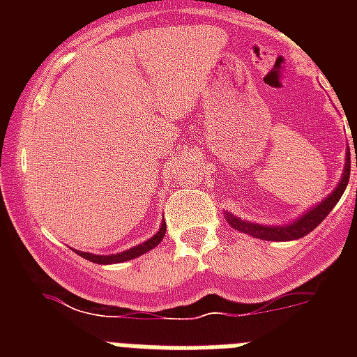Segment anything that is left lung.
Here are the masks:
<instances>
[{"instance_id":"8db88e82","label":"left lung","mask_w":357,"mask_h":357,"mask_svg":"<svg viewBox=\"0 0 357 357\" xmlns=\"http://www.w3.org/2000/svg\"><path fill=\"white\" fill-rule=\"evenodd\" d=\"M356 168H357V151H356ZM349 176H351V150H347L345 153V166H343L342 178H340L338 185L334 188L331 195H327L321 202H318L317 206L305 211L304 214L296 218L295 222L282 223V225H263V223H254L241 220V218L234 216V214L225 213V220L232 229L239 230L243 234H248L255 239H264V241H293V239L304 238L311 230L317 229L327 214L334 209V206L338 204L342 198L343 191H345L347 184H349Z\"/></svg>"}]
</instances>
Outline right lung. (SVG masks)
<instances>
[{
  "mask_svg": "<svg viewBox=\"0 0 357 357\" xmlns=\"http://www.w3.org/2000/svg\"><path fill=\"white\" fill-rule=\"evenodd\" d=\"M164 234H166V222L160 223L159 230H157L155 234L151 236L150 239L143 241L141 245H135V247L127 248V250L118 252V254H110V255H98V254H91V252H80L75 250L78 255H82L84 259L91 261V263L96 264H116V263H123V261H130L135 259V257H139V255L146 254L150 252L151 248H155L160 241H162Z\"/></svg>",
  "mask_w": 357,
  "mask_h": 357,
  "instance_id": "right-lung-1",
  "label": "right lung"
}]
</instances>
